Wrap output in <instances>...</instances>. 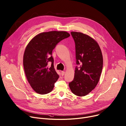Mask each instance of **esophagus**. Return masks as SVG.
I'll use <instances>...</instances> for the list:
<instances>
[{
    "label": "esophagus",
    "mask_w": 126,
    "mask_h": 126,
    "mask_svg": "<svg viewBox=\"0 0 126 126\" xmlns=\"http://www.w3.org/2000/svg\"><path fill=\"white\" fill-rule=\"evenodd\" d=\"M64 73H65V72L64 71H62L61 72V74H62V76H63L64 75Z\"/></svg>",
    "instance_id": "obj_1"
}]
</instances>
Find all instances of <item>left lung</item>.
Segmentation results:
<instances>
[{
    "label": "left lung",
    "mask_w": 126,
    "mask_h": 126,
    "mask_svg": "<svg viewBox=\"0 0 126 126\" xmlns=\"http://www.w3.org/2000/svg\"><path fill=\"white\" fill-rule=\"evenodd\" d=\"M71 33L75 43L76 63L80 66L76 68L74 78L69 85L74 94L83 97L94 90L99 82L103 55L98 43L92 37L80 32Z\"/></svg>",
    "instance_id": "left-lung-1"
}]
</instances>
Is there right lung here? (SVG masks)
I'll return each instance as SVG.
<instances>
[{"label": "right lung", "instance_id": "right-lung-1", "mask_svg": "<svg viewBox=\"0 0 126 126\" xmlns=\"http://www.w3.org/2000/svg\"><path fill=\"white\" fill-rule=\"evenodd\" d=\"M70 36L63 31L44 32L27 44L23 55L24 69L28 82L36 93L45 94L53 90L59 76L54 68L52 52L58 43ZM49 61L52 63L50 68L47 66Z\"/></svg>", "mask_w": 126, "mask_h": 126}]
</instances>
